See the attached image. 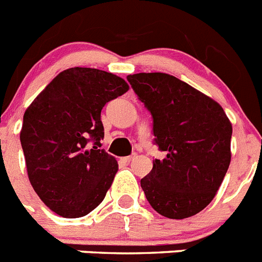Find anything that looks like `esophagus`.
<instances>
[{"label":"esophagus","instance_id":"1","mask_svg":"<svg viewBox=\"0 0 262 262\" xmlns=\"http://www.w3.org/2000/svg\"><path fill=\"white\" fill-rule=\"evenodd\" d=\"M134 157H135V155H131V156H126V157H122V161H123V163H127L128 164L129 161H131V160L134 159Z\"/></svg>","mask_w":262,"mask_h":262}]
</instances>
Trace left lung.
<instances>
[{"instance_id": "obj_1", "label": "left lung", "mask_w": 262, "mask_h": 262, "mask_svg": "<svg viewBox=\"0 0 262 262\" xmlns=\"http://www.w3.org/2000/svg\"><path fill=\"white\" fill-rule=\"evenodd\" d=\"M127 81L154 120L165 152L140 185L160 215L185 219L212 201L231 163L232 126L222 106L174 76L136 73Z\"/></svg>"}]
</instances>
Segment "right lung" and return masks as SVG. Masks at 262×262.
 Instances as JSON below:
<instances>
[{
    "mask_svg": "<svg viewBox=\"0 0 262 262\" xmlns=\"http://www.w3.org/2000/svg\"><path fill=\"white\" fill-rule=\"evenodd\" d=\"M127 90L126 81L113 73L69 68L51 81L23 115L20 144L29 180L60 216H85L110 189L118 163L99 149L105 136L101 110Z\"/></svg>",
    "mask_w": 262,
    "mask_h": 262,
    "instance_id": "right-lung-1",
    "label": "right lung"
}]
</instances>
